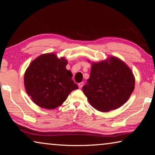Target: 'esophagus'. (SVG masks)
Instances as JSON below:
<instances>
[{"instance_id":"34e87169","label":"esophagus","mask_w":155,"mask_h":155,"mask_svg":"<svg viewBox=\"0 0 155 155\" xmlns=\"http://www.w3.org/2000/svg\"><path fill=\"white\" fill-rule=\"evenodd\" d=\"M78 88H81L82 87H83V85H84V82H81V83H78Z\"/></svg>"}]
</instances>
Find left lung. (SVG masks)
<instances>
[{
    "mask_svg": "<svg viewBox=\"0 0 155 155\" xmlns=\"http://www.w3.org/2000/svg\"><path fill=\"white\" fill-rule=\"evenodd\" d=\"M134 84L131 69L120 58L111 56L106 60L92 62L90 77L83 91L92 107L98 111L108 112L126 103Z\"/></svg>",
    "mask_w": 155,
    "mask_h": 155,
    "instance_id": "8db88e82",
    "label": "left lung"
}]
</instances>
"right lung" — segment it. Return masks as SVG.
Masks as SVG:
<instances>
[{"label":"right lung","mask_w":155,"mask_h":155,"mask_svg":"<svg viewBox=\"0 0 155 155\" xmlns=\"http://www.w3.org/2000/svg\"><path fill=\"white\" fill-rule=\"evenodd\" d=\"M68 61L54 53L41 54L32 61L24 75L25 90L31 100L41 108L54 109L67 100L77 84L66 68Z\"/></svg>","instance_id":"1"}]
</instances>
